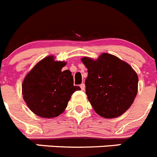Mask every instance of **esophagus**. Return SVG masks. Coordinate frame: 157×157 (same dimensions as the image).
<instances>
[{"instance_id":"1","label":"esophagus","mask_w":157,"mask_h":157,"mask_svg":"<svg viewBox=\"0 0 157 157\" xmlns=\"http://www.w3.org/2000/svg\"><path fill=\"white\" fill-rule=\"evenodd\" d=\"M80 88H81L82 91H84V89H85V84H81L80 85Z\"/></svg>"}]
</instances>
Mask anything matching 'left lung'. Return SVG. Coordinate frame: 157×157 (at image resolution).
<instances>
[{
  "instance_id": "1",
  "label": "left lung",
  "mask_w": 157,
  "mask_h": 157,
  "mask_svg": "<svg viewBox=\"0 0 157 157\" xmlns=\"http://www.w3.org/2000/svg\"><path fill=\"white\" fill-rule=\"evenodd\" d=\"M87 69L86 94L93 109L105 118L120 117L130 108L138 92V77L129 64L103 53L98 59H81Z\"/></svg>"
}]
</instances>
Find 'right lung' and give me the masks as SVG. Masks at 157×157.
I'll list each match as a JSON object with an SVG mask.
<instances>
[{
  "mask_svg": "<svg viewBox=\"0 0 157 157\" xmlns=\"http://www.w3.org/2000/svg\"><path fill=\"white\" fill-rule=\"evenodd\" d=\"M65 62L55 61L54 57L42 59L24 79L22 91L29 109L44 118H53L63 113L71 95L80 90L73 85L70 70H62Z\"/></svg>",
  "mask_w": 157,
  "mask_h": 157,
  "instance_id": "right-lung-1",
  "label": "right lung"
}]
</instances>
